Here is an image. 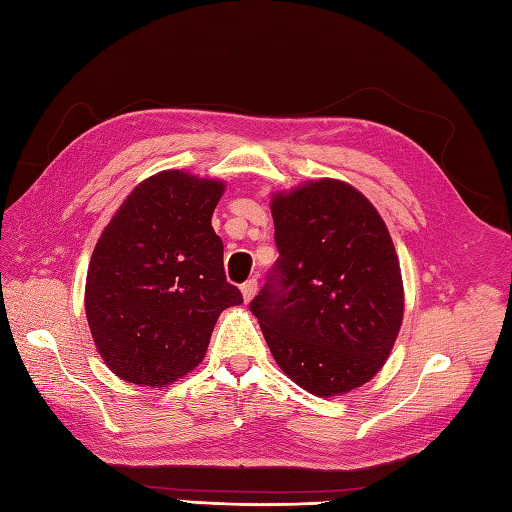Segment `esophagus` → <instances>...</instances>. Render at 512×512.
<instances>
[{
	"instance_id": "34e87169",
	"label": "esophagus",
	"mask_w": 512,
	"mask_h": 512,
	"mask_svg": "<svg viewBox=\"0 0 512 512\" xmlns=\"http://www.w3.org/2000/svg\"><path fill=\"white\" fill-rule=\"evenodd\" d=\"M255 295H257V279L244 281V284H242V297H244V301L248 303Z\"/></svg>"
}]
</instances>
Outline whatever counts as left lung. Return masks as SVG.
<instances>
[{"instance_id": "left-lung-1", "label": "left lung", "mask_w": 512, "mask_h": 512, "mask_svg": "<svg viewBox=\"0 0 512 512\" xmlns=\"http://www.w3.org/2000/svg\"><path fill=\"white\" fill-rule=\"evenodd\" d=\"M279 259L250 301L284 374L314 396H341L385 365L405 312L383 217L352 184L323 178L275 193Z\"/></svg>"}]
</instances>
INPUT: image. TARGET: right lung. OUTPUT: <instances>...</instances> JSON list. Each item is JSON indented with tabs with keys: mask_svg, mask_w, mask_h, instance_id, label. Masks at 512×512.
Wrapping results in <instances>:
<instances>
[{
	"mask_svg": "<svg viewBox=\"0 0 512 512\" xmlns=\"http://www.w3.org/2000/svg\"><path fill=\"white\" fill-rule=\"evenodd\" d=\"M226 184L171 169L143 180L105 226L85 279V314L105 365L127 383L162 387L206 354L226 281L211 215Z\"/></svg>",
	"mask_w": 512,
	"mask_h": 512,
	"instance_id": "right-lung-1",
	"label": "right lung"
}]
</instances>
